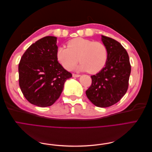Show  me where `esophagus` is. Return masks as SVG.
I'll return each instance as SVG.
<instances>
[{
  "instance_id": "esophagus-1",
  "label": "esophagus",
  "mask_w": 152,
  "mask_h": 152,
  "mask_svg": "<svg viewBox=\"0 0 152 152\" xmlns=\"http://www.w3.org/2000/svg\"><path fill=\"white\" fill-rule=\"evenodd\" d=\"M72 76H73V77H80V75H79V74H75V73H73Z\"/></svg>"
}]
</instances>
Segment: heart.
<instances>
[{"label":"heart","instance_id":"b5f03b06","mask_svg":"<svg viewBox=\"0 0 152 152\" xmlns=\"http://www.w3.org/2000/svg\"><path fill=\"white\" fill-rule=\"evenodd\" d=\"M66 46L59 48L56 56L59 63L67 70H72L79 60L80 70L96 73L107 63L108 49L102 42L79 37L68 41Z\"/></svg>","mask_w":152,"mask_h":152}]
</instances>
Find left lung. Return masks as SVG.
<instances>
[{"label": "left lung", "instance_id": "obj_1", "mask_svg": "<svg viewBox=\"0 0 152 152\" xmlns=\"http://www.w3.org/2000/svg\"><path fill=\"white\" fill-rule=\"evenodd\" d=\"M102 40L108 49V61L99 73L91 76L92 84L86 94L96 107L105 108L117 103L126 93L131 66L121 43L104 35Z\"/></svg>", "mask_w": 152, "mask_h": 152}]
</instances>
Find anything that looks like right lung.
Returning a JSON list of instances; mask_svg holds the SVG:
<instances>
[{"instance_id":"1","label":"right lung","mask_w":152,"mask_h":152,"mask_svg":"<svg viewBox=\"0 0 152 152\" xmlns=\"http://www.w3.org/2000/svg\"><path fill=\"white\" fill-rule=\"evenodd\" d=\"M56 39L47 36L36 41L23 54L18 65L22 93L28 102L38 107L54 104L65 81L72 77L58 61Z\"/></svg>"}]
</instances>
